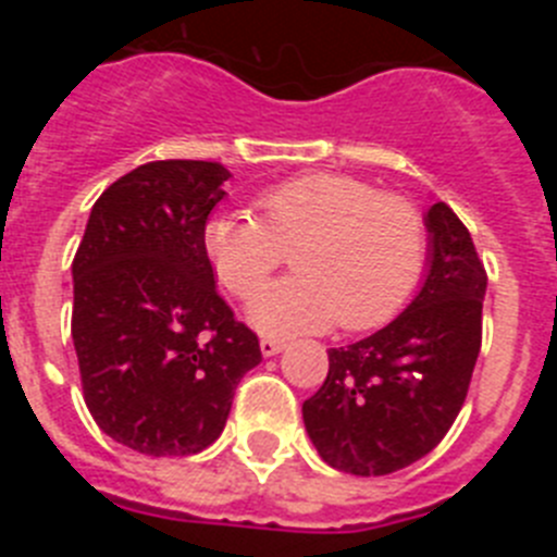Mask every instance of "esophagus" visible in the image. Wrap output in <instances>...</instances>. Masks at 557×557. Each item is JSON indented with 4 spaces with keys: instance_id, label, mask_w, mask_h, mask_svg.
<instances>
[{
    "instance_id": "obj_1",
    "label": "esophagus",
    "mask_w": 557,
    "mask_h": 557,
    "mask_svg": "<svg viewBox=\"0 0 557 557\" xmlns=\"http://www.w3.org/2000/svg\"><path fill=\"white\" fill-rule=\"evenodd\" d=\"M259 346H262L264 357H275V354L287 348V339H282V337H262V343H259Z\"/></svg>"
}]
</instances>
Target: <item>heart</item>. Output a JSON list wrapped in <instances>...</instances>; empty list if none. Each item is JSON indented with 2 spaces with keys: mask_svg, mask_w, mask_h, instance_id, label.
I'll return each instance as SVG.
<instances>
[{
  "mask_svg": "<svg viewBox=\"0 0 557 557\" xmlns=\"http://www.w3.org/2000/svg\"><path fill=\"white\" fill-rule=\"evenodd\" d=\"M256 214L225 211L203 228L211 270L236 298L256 288L296 250L293 280L250 301L262 332L295 334L339 326L368 332L391 323L426 270L424 211L405 195L379 191L343 172H309L264 189Z\"/></svg>",
  "mask_w": 557,
  "mask_h": 557,
  "instance_id": "1",
  "label": "heart"
}]
</instances>
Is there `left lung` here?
<instances>
[{"label":"left lung","instance_id":"1","mask_svg":"<svg viewBox=\"0 0 557 557\" xmlns=\"http://www.w3.org/2000/svg\"><path fill=\"white\" fill-rule=\"evenodd\" d=\"M426 231L421 293L376 334L329 348L326 382L304 401L314 449L346 474H393L430 455L469 393L488 273L449 206L426 211Z\"/></svg>","mask_w":557,"mask_h":557}]
</instances>
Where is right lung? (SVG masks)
<instances>
[{
	"mask_svg": "<svg viewBox=\"0 0 557 557\" xmlns=\"http://www.w3.org/2000/svg\"><path fill=\"white\" fill-rule=\"evenodd\" d=\"M228 178L218 161L136 166L97 198L72 262L83 398L97 426L139 455L214 444L239 379L262 362L203 250Z\"/></svg>",
	"mask_w": 557,
	"mask_h": 557,
	"instance_id": "obj_1",
	"label": "right lung"
}]
</instances>
